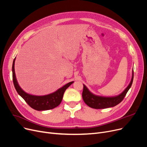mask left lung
Returning a JSON list of instances; mask_svg holds the SVG:
<instances>
[{"instance_id": "obj_1", "label": "left lung", "mask_w": 147, "mask_h": 147, "mask_svg": "<svg viewBox=\"0 0 147 147\" xmlns=\"http://www.w3.org/2000/svg\"><path fill=\"white\" fill-rule=\"evenodd\" d=\"M133 80L134 69L132 71V79H131L128 86L120 95L111 97H105L95 95L91 93L89 89L86 88V86L83 84V90L82 92L83 101L89 107L95 109H104L114 107L123 101V99H124L127 92L130 88L131 86H132Z\"/></svg>"}]
</instances>
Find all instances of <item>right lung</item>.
Returning <instances> with one entry per match:
<instances>
[{
    "label": "right lung",
    "instance_id": "right-lung-1",
    "mask_svg": "<svg viewBox=\"0 0 147 147\" xmlns=\"http://www.w3.org/2000/svg\"><path fill=\"white\" fill-rule=\"evenodd\" d=\"M15 58L12 64V79L15 89L18 94L23 98L28 105L32 109L37 111L48 110L58 107L62 101L65 90L71 85L74 82H69L63 87L58 89L53 93L43 96H36L30 95L23 90L17 82L15 73L14 64Z\"/></svg>",
    "mask_w": 147,
    "mask_h": 147
}]
</instances>
